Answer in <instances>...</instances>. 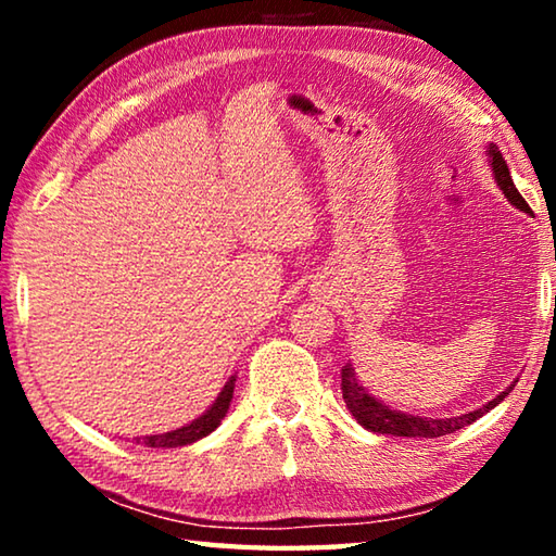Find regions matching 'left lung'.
I'll return each instance as SVG.
<instances>
[{
    "instance_id": "left-lung-1",
    "label": "left lung",
    "mask_w": 556,
    "mask_h": 556,
    "mask_svg": "<svg viewBox=\"0 0 556 556\" xmlns=\"http://www.w3.org/2000/svg\"><path fill=\"white\" fill-rule=\"evenodd\" d=\"M488 156H491V168L497 186L505 193V199L510 201L515 208H520L525 213H532L530 205L517 191L513 178H510V168H507L505 159L501 154V149L495 144L488 147ZM515 384H510L505 392L497 394L495 400L483 404L481 409H473L468 414H460V417H448V419H427V417H414V414H404L397 409H390L388 404H382L380 400H375L372 394L363 388L355 378V370L351 368V363L343 365L341 370V390H343V400L345 407L351 409L353 417L357 419V425L378 431V434H392V437H409V439H437V437H446L454 434V431L464 429L468 425H473L478 417H483L488 409H493L495 404H501L507 392H510Z\"/></svg>"
}]
</instances>
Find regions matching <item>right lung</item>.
<instances>
[{"instance_id": "obj_1", "label": "right lung", "mask_w": 556, "mask_h": 556, "mask_svg": "<svg viewBox=\"0 0 556 556\" xmlns=\"http://www.w3.org/2000/svg\"><path fill=\"white\" fill-rule=\"evenodd\" d=\"M232 390H235V375L228 382H225L223 392L218 394V400L211 404V409H205L199 419L191 421V425H186L181 429H174V431H166V434L137 439V444H144V446H152V448H176V446L193 444V441L208 437L211 431L218 429L220 419L225 417V414H228Z\"/></svg>"}]
</instances>
